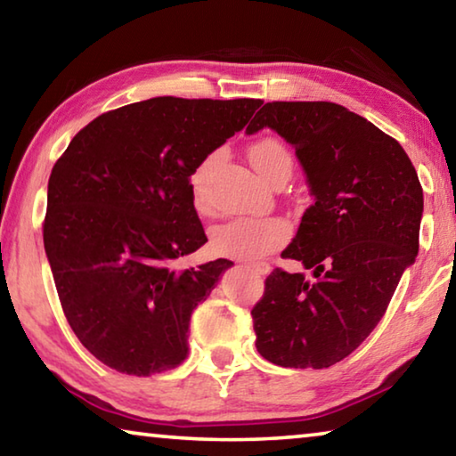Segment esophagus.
Masks as SVG:
<instances>
[{
	"mask_svg": "<svg viewBox=\"0 0 456 456\" xmlns=\"http://www.w3.org/2000/svg\"><path fill=\"white\" fill-rule=\"evenodd\" d=\"M249 267L256 273H259V276H264V273H267V270H270V265H267L265 262H254V264H249Z\"/></svg>",
	"mask_w": 456,
	"mask_h": 456,
	"instance_id": "obj_1",
	"label": "esophagus"
}]
</instances>
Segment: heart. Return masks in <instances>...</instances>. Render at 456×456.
<instances>
[{
	"instance_id": "b5f03b06",
	"label": "heart",
	"mask_w": 456,
	"mask_h": 456,
	"mask_svg": "<svg viewBox=\"0 0 456 456\" xmlns=\"http://www.w3.org/2000/svg\"><path fill=\"white\" fill-rule=\"evenodd\" d=\"M249 162L264 176L267 183L281 175H290L292 154L288 146L278 137L265 135L251 143L248 150ZM216 160V154H208L194 166L189 176V189L192 205L199 213L207 211V189L208 175ZM288 227L276 216H237L216 227L211 235V248L215 254L240 257V259H257L270 254L286 241Z\"/></svg>"
}]
</instances>
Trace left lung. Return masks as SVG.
I'll list each match as a JSON object with an SVG mask.
<instances>
[{"label": "left lung", "mask_w": 456, "mask_h": 456, "mask_svg": "<svg viewBox=\"0 0 456 456\" xmlns=\"http://www.w3.org/2000/svg\"><path fill=\"white\" fill-rule=\"evenodd\" d=\"M290 142L314 202L281 251L313 276L276 267L251 308L259 355L322 370L349 357L386 314L420 248L422 186L392 135L329 101H272L248 134Z\"/></svg>", "instance_id": "left-lung-1"}]
</instances>
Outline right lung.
<instances>
[{"label":"right lung","mask_w":456,"mask_h":456,"mask_svg":"<svg viewBox=\"0 0 456 456\" xmlns=\"http://www.w3.org/2000/svg\"><path fill=\"white\" fill-rule=\"evenodd\" d=\"M262 103L140 101L99 115L56 160L45 249L62 313L101 363L146 378L189 355L192 310L233 265L180 267L207 243L189 176Z\"/></svg>","instance_id":"right-lung-1"}]
</instances>
